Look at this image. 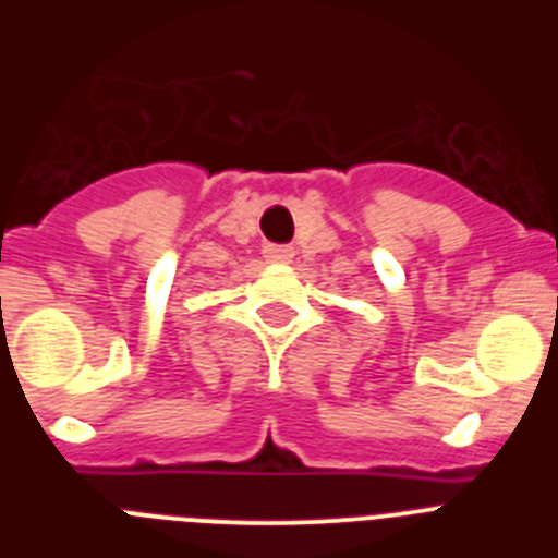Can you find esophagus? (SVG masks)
Wrapping results in <instances>:
<instances>
[{"instance_id": "obj_1", "label": "esophagus", "mask_w": 558, "mask_h": 558, "mask_svg": "<svg viewBox=\"0 0 558 558\" xmlns=\"http://www.w3.org/2000/svg\"><path fill=\"white\" fill-rule=\"evenodd\" d=\"M293 256L295 251L290 248V245H268V248H265V259L274 265H290L293 263Z\"/></svg>"}]
</instances>
